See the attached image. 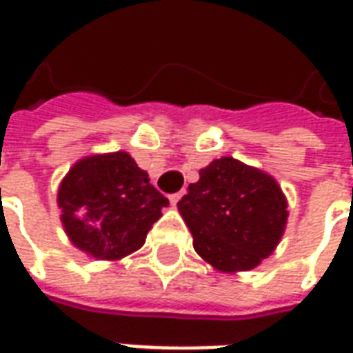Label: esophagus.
<instances>
[{
  "label": "esophagus",
  "mask_w": 353,
  "mask_h": 353,
  "mask_svg": "<svg viewBox=\"0 0 353 353\" xmlns=\"http://www.w3.org/2000/svg\"><path fill=\"white\" fill-rule=\"evenodd\" d=\"M183 194H185V191H179V192H174V194H170V202H172V204L176 206L177 202L181 200V196H183Z\"/></svg>",
  "instance_id": "34e87169"
}]
</instances>
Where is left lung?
<instances>
[{
    "label": "left lung",
    "instance_id": "8db88e82",
    "mask_svg": "<svg viewBox=\"0 0 353 353\" xmlns=\"http://www.w3.org/2000/svg\"><path fill=\"white\" fill-rule=\"evenodd\" d=\"M200 257L223 270H250L280 242L288 202L272 177L223 157L177 202Z\"/></svg>",
    "mask_w": 353,
    "mask_h": 353
}]
</instances>
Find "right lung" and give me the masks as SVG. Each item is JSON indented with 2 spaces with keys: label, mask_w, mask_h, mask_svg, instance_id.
<instances>
[{
  "label": "right lung",
  "mask_w": 353,
  "mask_h": 353,
  "mask_svg": "<svg viewBox=\"0 0 353 353\" xmlns=\"http://www.w3.org/2000/svg\"><path fill=\"white\" fill-rule=\"evenodd\" d=\"M58 206L73 245L113 261L143 245L168 199L130 154L119 151L77 162L60 185Z\"/></svg>",
  "instance_id": "add662e5"
}]
</instances>
